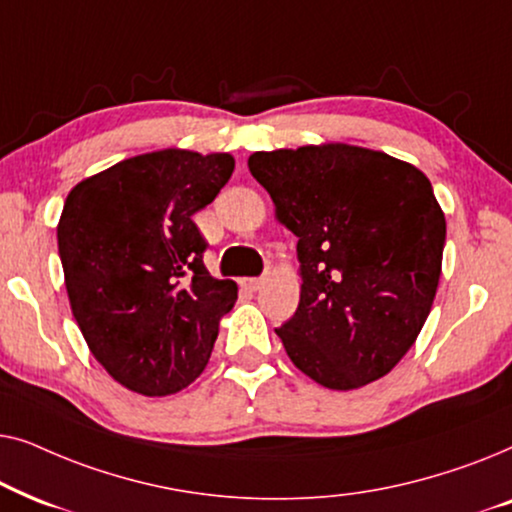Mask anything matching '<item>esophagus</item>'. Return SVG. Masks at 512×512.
Wrapping results in <instances>:
<instances>
[{"instance_id":"1","label":"esophagus","mask_w":512,"mask_h":512,"mask_svg":"<svg viewBox=\"0 0 512 512\" xmlns=\"http://www.w3.org/2000/svg\"><path fill=\"white\" fill-rule=\"evenodd\" d=\"M263 284H265V279H261V277H251V279H244V282H242L244 289H249V291H258Z\"/></svg>"}]
</instances>
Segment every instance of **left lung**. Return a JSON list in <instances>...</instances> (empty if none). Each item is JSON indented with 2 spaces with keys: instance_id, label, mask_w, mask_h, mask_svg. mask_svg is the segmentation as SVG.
<instances>
[{
  "instance_id": "left-lung-1",
  "label": "left lung",
  "mask_w": 512,
  "mask_h": 512,
  "mask_svg": "<svg viewBox=\"0 0 512 512\" xmlns=\"http://www.w3.org/2000/svg\"><path fill=\"white\" fill-rule=\"evenodd\" d=\"M249 172L298 237L300 303L275 328L326 389L380 380L415 345L436 298L445 214L415 165L349 144L256 151Z\"/></svg>"
}]
</instances>
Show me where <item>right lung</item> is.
<instances>
[{
  "label": "right lung",
  "mask_w": 512,
  "mask_h": 512,
  "mask_svg": "<svg viewBox=\"0 0 512 512\" xmlns=\"http://www.w3.org/2000/svg\"><path fill=\"white\" fill-rule=\"evenodd\" d=\"M235 170L230 153L163 149L69 191L58 251L90 352L125 389L170 396L205 370L237 284L209 275L193 214Z\"/></svg>",
  "instance_id": "1"
}]
</instances>
